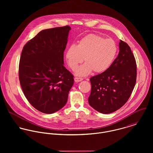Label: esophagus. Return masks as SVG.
<instances>
[{"label":"esophagus","mask_w":153,"mask_h":153,"mask_svg":"<svg viewBox=\"0 0 153 153\" xmlns=\"http://www.w3.org/2000/svg\"><path fill=\"white\" fill-rule=\"evenodd\" d=\"M82 78H78V77H75L74 78V80L75 82H80L81 81H82Z\"/></svg>","instance_id":"34e87169"}]
</instances>
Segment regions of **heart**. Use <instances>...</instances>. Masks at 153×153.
<instances>
[{"label":"heart","instance_id":"obj_1","mask_svg":"<svg viewBox=\"0 0 153 153\" xmlns=\"http://www.w3.org/2000/svg\"><path fill=\"white\" fill-rule=\"evenodd\" d=\"M117 46L111 39L91 34L81 39L76 46L71 45L66 51V59L68 65L75 71L83 61L75 75L85 76L94 71L100 74L106 71L114 62L117 53Z\"/></svg>","mask_w":153,"mask_h":153}]
</instances>
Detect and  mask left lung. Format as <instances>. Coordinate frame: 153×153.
Here are the masks:
<instances>
[{
	"mask_svg": "<svg viewBox=\"0 0 153 153\" xmlns=\"http://www.w3.org/2000/svg\"><path fill=\"white\" fill-rule=\"evenodd\" d=\"M119 53L105 72L90 78L91 107L102 114H109L122 107L135 87L137 66L130 47L120 40Z\"/></svg>",
	"mask_w": 153,
	"mask_h": 153,
	"instance_id": "left-lung-1",
	"label": "left lung"
}]
</instances>
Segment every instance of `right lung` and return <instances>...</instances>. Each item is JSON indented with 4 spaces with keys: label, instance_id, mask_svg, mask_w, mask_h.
Returning a JSON list of instances; mask_svg holds the SVG:
<instances>
[{
    "label": "right lung",
    "instance_id": "1",
    "mask_svg": "<svg viewBox=\"0 0 153 153\" xmlns=\"http://www.w3.org/2000/svg\"><path fill=\"white\" fill-rule=\"evenodd\" d=\"M69 26L44 29L23 48L19 65V81L29 103L45 114L63 108L74 82L64 66Z\"/></svg>",
    "mask_w": 153,
    "mask_h": 153
}]
</instances>
